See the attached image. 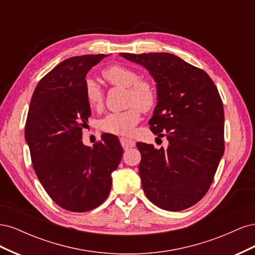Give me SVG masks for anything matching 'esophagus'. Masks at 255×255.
Wrapping results in <instances>:
<instances>
[{"instance_id":"obj_1","label":"esophagus","mask_w":255,"mask_h":255,"mask_svg":"<svg viewBox=\"0 0 255 255\" xmlns=\"http://www.w3.org/2000/svg\"><path fill=\"white\" fill-rule=\"evenodd\" d=\"M120 142H121V145L123 146V149H125V150L133 148V146H135V144H136L134 140L128 139V138H125V137L120 138Z\"/></svg>"}]
</instances>
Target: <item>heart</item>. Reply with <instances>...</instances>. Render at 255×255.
Here are the masks:
<instances>
[{"label": "heart", "mask_w": 255, "mask_h": 255, "mask_svg": "<svg viewBox=\"0 0 255 255\" xmlns=\"http://www.w3.org/2000/svg\"><path fill=\"white\" fill-rule=\"evenodd\" d=\"M103 78L114 86L126 87L128 90V103L136 104L141 111H149L155 103V90L152 85L139 80L133 69L114 65L106 68L102 72ZM85 96L91 109H100L103 104L104 94L100 85L94 80L85 83ZM140 120V113L137 107L123 112H113L107 114L99 122L100 129L116 135H128Z\"/></svg>", "instance_id": "b5f03b06"}]
</instances>
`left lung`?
Returning a JSON list of instances; mask_svg holds the SVG:
<instances>
[{"mask_svg": "<svg viewBox=\"0 0 255 255\" xmlns=\"http://www.w3.org/2000/svg\"><path fill=\"white\" fill-rule=\"evenodd\" d=\"M141 65L156 83L157 104L149 121L166 136L167 149L137 142L144 194L166 211L195 205L210 188L225 152V112L217 87L201 69L170 53H120Z\"/></svg>", "mask_w": 255, "mask_h": 255, "instance_id": "8db88e82", "label": "left lung"}]
</instances>
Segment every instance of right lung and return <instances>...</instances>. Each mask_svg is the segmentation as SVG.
I'll return each mask as SVG.
<instances>
[{"instance_id": "add662e5", "label": "right lung", "mask_w": 255, "mask_h": 255, "mask_svg": "<svg viewBox=\"0 0 255 255\" xmlns=\"http://www.w3.org/2000/svg\"><path fill=\"white\" fill-rule=\"evenodd\" d=\"M106 56L61 61L38 83L30 100L25 140L34 170L53 201L70 212H88L105 201L122 157L115 135L103 134L92 148L82 141L91 115L85 96L86 75Z\"/></svg>"}]
</instances>
